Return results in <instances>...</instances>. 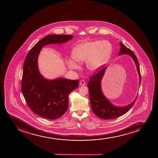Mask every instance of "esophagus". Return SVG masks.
<instances>
[{
    "instance_id": "34e87169",
    "label": "esophagus",
    "mask_w": 158,
    "mask_h": 158,
    "mask_svg": "<svg viewBox=\"0 0 158 158\" xmlns=\"http://www.w3.org/2000/svg\"><path fill=\"white\" fill-rule=\"evenodd\" d=\"M85 82L84 80H81L80 81V85L81 86L85 85Z\"/></svg>"
}]
</instances>
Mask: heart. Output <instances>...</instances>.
<instances>
[{
	"mask_svg": "<svg viewBox=\"0 0 158 158\" xmlns=\"http://www.w3.org/2000/svg\"><path fill=\"white\" fill-rule=\"evenodd\" d=\"M112 51L111 44L106 40L89 41L79 44L73 48L72 59L67 60L69 69H77L79 65L86 61L87 69L91 72H96L107 63Z\"/></svg>",
	"mask_w": 158,
	"mask_h": 158,
	"instance_id": "b5f03b06",
	"label": "heart"
}]
</instances>
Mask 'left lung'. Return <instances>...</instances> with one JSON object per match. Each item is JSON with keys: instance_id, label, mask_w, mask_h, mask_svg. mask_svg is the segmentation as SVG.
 Masks as SVG:
<instances>
[{"instance_id": "left-lung-1", "label": "left lung", "mask_w": 158, "mask_h": 158, "mask_svg": "<svg viewBox=\"0 0 158 158\" xmlns=\"http://www.w3.org/2000/svg\"><path fill=\"white\" fill-rule=\"evenodd\" d=\"M120 45L121 48L118 56L122 55H129L132 58L135 63L139 76L140 87L141 77L138 59L132 51L127 48L121 42H120ZM107 67L108 66L104 67L99 72L89 78V83L87 84L92 110L96 116L104 120L115 118L124 114L132 107L137 98L136 97L134 101L128 105L124 106H118L113 104L105 97L102 89L101 82Z\"/></svg>"}]
</instances>
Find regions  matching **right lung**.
I'll list each match as a JSON object with an SVG mask.
<instances>
[{
    "label": "right lung",
    "instance_id": "add662e5",
    "mask_svg": "<svg viewBox=\"0 0 158 158\" xmlns=\"http://www.w3.org/2000/svg\"><path fill=\"white\" fill-rule=\"evenodd\" d=\"M73 38L68 35H47L35 45L25 60L22 93L31 111L47 119L56 120L66 112L69 94L77 88L79 81L64 77L45 78L39 71L38 56L44 46L62 44Z\"/></svg>",
    "mask_w": 158,
    "mask_h": 158
}]
</instances>
